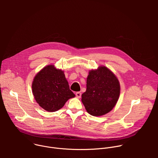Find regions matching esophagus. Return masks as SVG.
<instances>
[{
	"label": "esophagus",
	"mask_w": 158,
	"mask_h": 158,
	"mask_svg": "<svg viewBox=\"0 0 158 158\" xmlns=\"http://www.w3.org/2000/svg\"><path fill=\"white\" fill-rule=\"evenodd\" d=\"M76 97H77V98H81V93H80V92H77V93H76Z\"/></svg>",
	"instance_id": "34e87169"
}]
</instances>
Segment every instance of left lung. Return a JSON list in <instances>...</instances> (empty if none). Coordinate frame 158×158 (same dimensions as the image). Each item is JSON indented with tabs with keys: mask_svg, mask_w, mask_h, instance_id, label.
Returning <instances> with one entry per match:
<instances>
[{
	"mask_svg": "<svg viewBox=\"0 0 158 158\" xmlns=\"http://www.w3.org/2000/svg\"><path fill=\"white\" fill-rule=\"evenodd\" d=\"M82 102L89 114L100 116L113 108L119 97L120 85L116 76L105 66L89 71Z\"/></svg>",
	"mask_w": 158,
	"mask_h": 158,
	"instance_id": "1",
	"label": "left lung"
}]
</instances>
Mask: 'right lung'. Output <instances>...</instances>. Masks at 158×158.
<instances>
[{"instance_id":"obj_1","label":"right lung","mask_w":158,"mask_h":158,"mask_svg":"<svg viewBox=\"0 0 158 158\" xmlns=\"http://www.w3.org/2000/svg\"><path fill=\"white\" fill-rule=\"evenodd\" d=\"M32 88L36 102L49 112L58 110L67 100L75 97L64 72L53 65L45 67L35 76Z\"/></svg>"}]
</instances>
